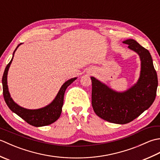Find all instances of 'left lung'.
Instances as JSON below:
<instances>
[{
	"mask_svg": "<svg viewBox=\"0 0 160 160\" xmlns=\"http://www.w3.org/2000/svg\"><path fill=\"white\" fill-rule=\"evenodd\" d=\"M123 43L140 56L141 73L137 84L125 92L118 93L91 77L94 112L104 120L120 124L135 120L151 106L158 85L157 73L148 51L133 39H128Z\"/></svg>",
	"mask_w": 160,
	"mask_h": 160,
	"instance_id": "left-lung-1",
	"label": "left lung"
}]
</instances>
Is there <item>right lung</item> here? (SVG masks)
<instances>
[{"label": "right lung", "mask_w": 160, "mask_h": 160, "mask_svg": "<svg viewBox=\"0 0 160 160\" xmlns=\"http://www.w3.org/2000/svg\"><path fill=\"white\" fill-rule=\"evenodd\" d=\"M20 45V44H19L17 46L16 49L13 52L12 58L11 61L8 63V65H7L4 73H3L2 78L3 97H4L5 102L8 107L10 108V110H12V111H13V113L18 115V116L23 119L24 120L28 122L30 125L36 127L49 125L53 123L54 122H56L60 118L61 112H62V107L64 101V92H65V90L68 86H69L75 80H76L77 78H71V79L67 80L66 82H64L62 84V86L61 87L59 92L58 93L55 99L48 106L43 107L42 108H39V109L34 110L27 109V108L18 106V104L13 102L11 96H10V94L8 91V82H7V76H8L9 66L12 62L13 56H14V53L17 48Z\"/></svg>", "instance_id": "1"}]
</instances>
